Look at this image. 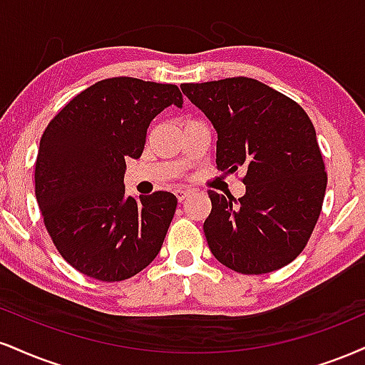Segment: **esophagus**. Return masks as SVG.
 I'll list each match as a JSON object with an SVG mask.
<instances>
[{"mask_svg": "<svg viewBox=\"0 0 365 365\" xmlns=\"http://www.w3.org/2000/svg\"><path fill=\"white\" fill-rule=\"evenodd\" d=\"M188 194H190V192L187 190V188H177V190H175V195H177V199H178V202H183L188 197Z\"/></svg>", "mask_w": 365, "mask_h": 365, "instance_id": "obj_1", "label": "esophagus"}]
</instances>
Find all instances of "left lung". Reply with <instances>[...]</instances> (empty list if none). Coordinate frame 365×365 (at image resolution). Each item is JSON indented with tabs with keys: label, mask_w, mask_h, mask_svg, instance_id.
I'll use <instances>...</instances> for the list:
<instances>
[{
	"label": "left lung",
	"mask_w": 365,
	"mask_h": 365,
	"mask_svg": "<svg viewBox=\"0 0 365 365\" xmlns=\"http://www.w3.org/2000/svg\"><path fill=\"white\" fill-rule=\"evenodd\" d=\"M183 95L217 133V168L247 170L238 200L209 190L210 253L240 274L291 263L314 230L327 190L316 130L294 100L252 78L185 83Z\"/></svg>",
	"instance_id": "8db88e82"
}]
</instances>
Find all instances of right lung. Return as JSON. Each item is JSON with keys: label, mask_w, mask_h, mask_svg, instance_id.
Instances as JSON below:
<instances>
[{"label": "right lung", "mask_w": 365, "mask_h": 365, "mask_svg": "<svg viewBox=\"0 0 365 365\" xmlns=\"http://www.w3.org/2000/svg\"><path fill=\"white\" fill-rule=\"evenodd\" d=\"M170 105H183L175 85L108 78L74 96L43 130L35 197L56 248L88 277L125 280L160 253L177 197L127 195L124 175Z\"/></svg>", "instance_id": "right-lung-1"}]
</instances>
